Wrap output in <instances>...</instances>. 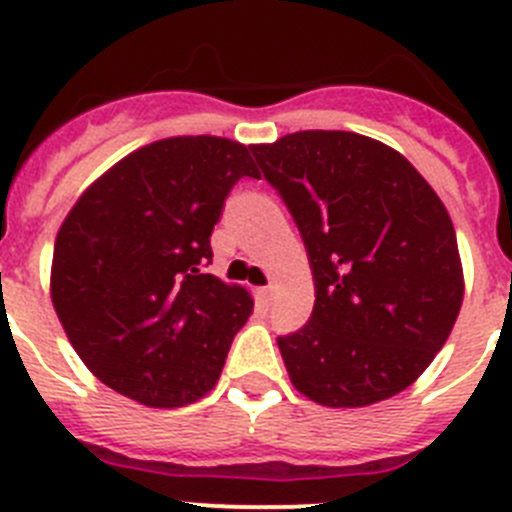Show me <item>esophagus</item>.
I'll return each instance as SVG.
<instances>
[{
    "label": "esophagus",
    "instance_id": "1",
    "mask_svg": "<svg viewBox=\"0 0 512 512\" xmlns=\"http://www.w3.org/2000/svg\"><path fill=\"white\" fill-rule=\"evenodd\" d=\"M271 295H274V287H271V284H266V287L259 289V297H261V300H264V302H269Z\"/></svg>",
    "mask_w": 512,
    "mask_h": 512
}]
</instances>
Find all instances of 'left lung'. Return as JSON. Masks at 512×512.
<instances>
[{"instance_id":"left-lung-1","label":"left lung","mask_w":512,"mask_h":512,"mask_svg":"<svg viewBox=\"0 0 512 512\" xmlns=\"http://www.w3.org/2000/svg\"><path fill=\"white\" fill-rule=\"evenodd\" d=\"M305 243L315 307L279 336L292 384L328 408H364L415 382L464 300L451 217L408 158L343 130L251 146Z\"/></svg>"}]
</instances>
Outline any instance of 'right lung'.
Returning <instances> with one entry per match:
<instances>
[{
	"label": "right lung",
	"mask_w": 512,
	"mask_h": 512,
	"mask_svg": "<svg viewBox=\"0 0 512 512\" xmlns=\"http://www.w3.org/2000/svg\"><path fill=\"white\" fill-rule=\"evenodd\" d=\"M259 179L241 143L166 138L81 194L53 248L51 297L89 372L151 408L215 387L253 300L215 274L210 235L230 189Z\"/></svg>",
	"instance_id": "1"
}]
</instances>
